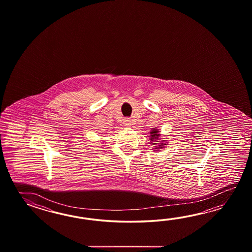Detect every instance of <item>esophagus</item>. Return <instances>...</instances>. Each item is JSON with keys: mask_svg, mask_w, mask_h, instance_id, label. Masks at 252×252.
Masks as SVG:
<instances>
[{"mask_svg": "<svg viewBox=\"0 0 252 252\" xmlns=\"http://www.w3.org/2000/svg\"><path fill=\"white\" fill-rule=\"evenodd\" d=\"M124 125H125V126H130V125H131V123H130V121H129V120H128V119H126V120H125V121H124Z\"/></svg>", "mask_w": 252, "mask_h": 252, "instance_id": "1", "label": "esophagus"}]
</instances>
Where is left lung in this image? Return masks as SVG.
<instances>
[{
  "label": "left lung",
  "instance_id": "1",
  "mask_svg": "<svg viewBox=\"0 0 252 252\" xmlns=\"http://www.w3.org/2000/svg\"><path fill=\"white\" fill-rule=\"evenodd\" d=\"M150 144L156 145L155 147L153 148L154 150H161V149H163V148H165V146H166V143L165 142H163V143H159V144H158V139H159V136H160V134H159V130H158V128H152V130H150ZM166 141V140H165ZM158 151V150H157Z\"/></svg>",
  "mask_w": 252,
  "mask_h": 252
}]
</instances>
